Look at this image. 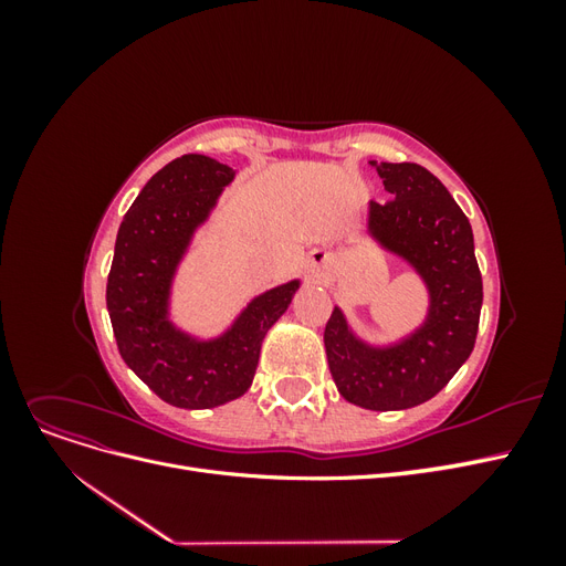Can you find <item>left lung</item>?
Returning a JSON list of instances; mask_svg holds the SVG:
<instances>
[{
  "label": "left lung",
  "instance_id": "left-lung-1",
  "mask_svg": "<svg viewBox=\"0 0 566 566\" xmlns=\"http://www.w3.org/2000/svg\"><path fill=\"white\" fill-rule=\"evenodd\" d=\"M391 196L368 202V233L422 279L430 306L418 328L387 347L368 345L339 306L323 342L337 391L368 410H403L439 394L474 349L482 273L468 217L432 172L416 163H375Z\"/></svg>",
  "mask_w": 566,
  "mask_h": 566
}]
</instances>
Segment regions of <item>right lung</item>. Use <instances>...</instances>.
<instances>
[{
    "label": "right lung",
    "instance_id": "right-lung-1",
    "mask_svg": "<svg viewBox=\"0 0 566 566\" xmlns=\"http://www.w3.org/2000/svg\"><path fill=\"white\" fill-rule=\"evenodd\" d=\"M233 177L229 165L198 153L172 160L142 188L115 238L106 306L119 356L177 408H214L243 397L264 335L300 287L287 281L256 295L212 339L188 335L169 318L177 269Z\"/></svg>",
    "mask_w": 566,
    "mask_h": 566
}]
</instances>
